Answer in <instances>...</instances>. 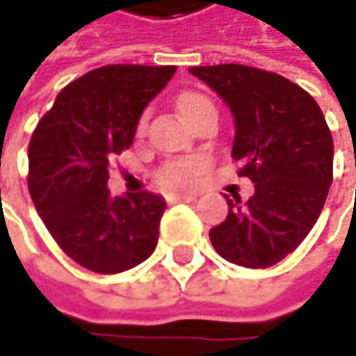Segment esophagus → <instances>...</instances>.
<instances>
[{"mask_svg":"<svg viewBox=\"0 0 356 356\" xmlns=\"http://www.w3.org/2000/svg\"><path fill=\"white\" fill-rule=\"evenodd\" d=\"M195 197H197L195 193H173V195H169V202L181 204V202H193Z\"/></svg>","mask_w":356,"mask_h":356,"instance_id":"1","label":"esophagus"}]
</instances>
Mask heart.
Masks as SVG:
<instances>
[{
  "mask_svg": "<svg viewBox=\"0 0 356 356\" xmlns=\"http://www.w3.org/2000/svg\"><path fill=\"white\" fill-rule=\"evenodd\" d=\"M177 105L179 111H181V115H183L185 119H189V117H191L193 113H197L200 108L212 107V103H210L206 97L197 95V92H185V95H181ZM144 125H146V115H144L142 121H140V131L144 129ZM206 169H208V161L202 159V156L183 159V161H175V163L165 165V167L161 169V173H159V181H161L165 187H169V189H177V187H183V185L195 181Z\"/></svg>",
  "mask_w": 356,
  "mask_h": 356,
  "instance_id": "1",
  "label": "heart"
}]
</instances>
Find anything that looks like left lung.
Wrapping results in <instances>:
<instances>
[{
	"label": "left lung",
	"mask_w": 356,
	"mask_h": 356,
	"mask_svg": "<svg viewBox=\"0 0 356 356\" xmlns=\"http://www.w3.org/2000/svg\"><path fill=\"white\" fill-rule=\"evenodd\" d=\"M189 72L216 90L235 117L233 159L255 183L245 204L229 200L210 241L227 261L270 268L314 229L332 185L334 142L314 97L266 70L222 63Z\"/></svg>",
	"instance_id": "1"
}]
</instances>
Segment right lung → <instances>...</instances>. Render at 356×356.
<instances>
[{
  "mask_svg": "<svg viewBox=\"0 0 356 356\" xmlns=\"http://www.w3.org/2000/svg\"><path fill=\"white\" fill-rule=\"evenodd\" d=\"M175 65H105L67 84L29 144V191L36 210L76 264L125 272L152 255L165 200L150 191L111 195L108 167L134 144L146 105Z\"/></svg>",
  "mask_w": 356,
  "mask_h": 356,
  "instance_id": "obj_1",
  "label": "right lung"
}]
</instances>
